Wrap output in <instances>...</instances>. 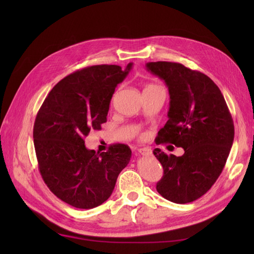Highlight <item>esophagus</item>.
Returning <instances> with one entry per match:
<instances>
[{
	"instance_id": "obj_1",
	"label": "esophagus",
	"mask_w": 254,
	"mask_h": 254,
	"mask_svg": "<svg viewBox=\"0 0 254 254\" xmlns=\"http://www.w3.org/2000/svg\"><path fill=\"white\" fill-rule=\"evenodd\" d=\"M139 153H141L142 156H150L151 155V150L149 148H139L137 149Z\"/></svg>"
}]
</instances>
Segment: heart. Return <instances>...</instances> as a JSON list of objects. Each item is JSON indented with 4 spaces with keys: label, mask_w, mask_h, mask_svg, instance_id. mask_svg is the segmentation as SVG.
<instances>
[{
    "label": "heart",
    "mask_w": 254,
    "mask_h": 254,
    "mask_svg": "<svg viewBox=\"0 0 254 254\" xmlns=\"http://www.w3.org/2000/svg\"><path fill=\"white\" fill-rule=\"evenodd\" d=\"M148 87H151V86H148Z\"/></svg>",
    "instance_id": "heart-1"
}]
</instances>
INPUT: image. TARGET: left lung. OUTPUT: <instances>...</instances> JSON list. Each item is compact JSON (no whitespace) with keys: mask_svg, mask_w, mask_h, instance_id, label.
<instances>
[{"mask_svg":"<svg viewBox=\"0 0 254 254\" xmlns=\"http://www.w3.org/2000/svg\"><path fill=\"white\" fill-rule=\"evenodd\" d=\"M147 70L163 79L170 92L168 121L157 144L182 147L181 157L156 148L163 166L158 193L175 203L195 201L216 182L234 140V124L219 88L207 76L181 64L157 61Z\"/></svg>","mask_w":254,"mask_h":254,"instance_id":"obj_1","label":"left lung"}]
</instances>
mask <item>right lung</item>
I'll return each mask as SVG.
<instances>
[{"instance_id":"right-lung-1","label":"right lung","mask_w":254,"mask_h":254,"mask_svg":"<svg viewBox=\"0 0 254 254\" xmlns=\"http://www.w3.org/2000/svg\"><path fill=\"white\" fill-rule=\"evenodd\" d=\"M120 65L87 66L61 79L37 113L34 145L43 181L54 195L77 209H93L108 199L131 157L125 144L106 152L84 146L91 130H101L115 87L129 73Z\"/></svg>"}]
</instances>
